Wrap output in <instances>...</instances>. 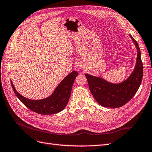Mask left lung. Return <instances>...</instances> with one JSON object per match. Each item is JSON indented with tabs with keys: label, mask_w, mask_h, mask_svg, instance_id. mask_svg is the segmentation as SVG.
Wrapping results in <instances>:
<instances>
[{
	"label": "left lung",
	"mask_w": 152,
	"mask_h": 152,
	"mask_svg": "<svg viewBox=\"0 0 152 152\" xmlns=\"http://www.w3.org/2000/svg\"><path fill=\"white\" fill-rule=\"evenodd\" d=\"M137 49V59L134 71L127 79L121 83L113 84L98 77L86 74L89 88L94 98L104 107L118 108L126 104L135 95L141 85L143 67L141 52L136 41L129 35Z\"/></svg>",
	"instance_id": "1"
}]
</instances>
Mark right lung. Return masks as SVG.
<instances>
[{
  "mask_svg": "<svg viewBox=\"0 0 152 152\" xmlns=\"http://www.w3.org/2000/svg\"><path fill=\"white\" fill-rule=\"evenodd\" d=\"M77 75L78 73L76 71L69 73L59 83L51 95L48 98L39 100L26 98L16 91L11 80V84L18 99L27 108L39 114L51 115L60 112L66 107L70 99L73 84Z\"/></svg>",
  "mask_w": 152,
  "mask_h": 152,
  "instance_id": "add662e5",
  "label": "right lung"
}]
</instances>
